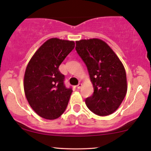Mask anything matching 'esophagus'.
<instances>
[{
	"instance_id": "obj_1",
	"label": "esophagus",
	"mask_w": 151,
	"mask_h": 151,
	"mask_svg": "<svg viewBox=\"0 0 151 151\" xmlns=\"http://www.w3.org/2000/svg\"><path fill=\"white\" fill-rule=\"evenodd\" d=\"M82 84L81 83H79V84H78V85H77V88H78V89H80V88L82 87Z\"/></svg>"
}]
</instances>
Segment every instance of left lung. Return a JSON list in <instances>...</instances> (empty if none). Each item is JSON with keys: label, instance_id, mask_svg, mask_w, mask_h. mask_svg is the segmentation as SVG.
<instances>
[{"label": "left lung", "instance_id": "8db88e82", "mask_svg": "<svg viewBox=\"0 0 151 151\" xmlns=\"http://www.w3.org/2000/svg\"><path fill=\"white\" fill-rule=\"evenodd\" d=\"M76 44V50L85 63L93 86V93L85 100L86 106L100 116L112 114L127 92L124 65L112 49L100 39L80 40Z\"/></svg>", "mask_w": 151, "mask_h": 151}]
</instances>
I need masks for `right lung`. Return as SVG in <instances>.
<instances>
[{
    "label": "right lung",
    "instance_id": "1",
    "mask_svg": "<svg viewBox=\"0 0 151 151\" xmlns=\"http://www.w3.org/2000/svg\"><path fill=\"white\" fill-rule=\"evenodd\" d=\"M75 47L73 41L53 38L36 51L27 66L24 90L30 106L47 119L59 117L67 109L72 91L64 84L59 66Z\"/></svg>",
    "mask_w": 151,
    "mask_h": 151
}]
</instances>
